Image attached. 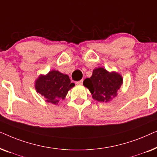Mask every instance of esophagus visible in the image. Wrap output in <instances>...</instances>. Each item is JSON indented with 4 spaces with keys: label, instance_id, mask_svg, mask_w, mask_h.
Returning <instances> with one entry per match:
<instances>
[{
    "label": "esophagus",
    "instance_id": "34e87169",
    "mask_svg": "<svg viewBox=\"0 0 157 157\" xmlns=\"http://www.w3.org/2000/svg\"><path fill=\"white\" fill-rule=\"evenodd\" d=\"M83 80L82 79V80H81V81H76V84H78V85H82L83 84Z\"/></svg>",
    "mask_w": 157,
    "mask_h": 157
}]
</instances>
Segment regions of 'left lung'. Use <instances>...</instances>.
Masks as SVG:
<instances>
[{
  "mask_svg": "<svg viewBox=\"0 0 157 157\" xmlns=\"http://www.w3.org/2000/svg\"><path fill=\"white\" fill-rule=\"evenodd\" d=\"M123 83L119 74L109 73L104 68H95L91 77L83 81V85L91 91L94 99L109 101L117 95V91Z\"/></svg>",
  "mask_w": 157,
  "mask_h": 157,
  "instance_id": "8db88e82",
  "label": "left lung"
}]
</instances>
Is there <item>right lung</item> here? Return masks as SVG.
Here are the masks:
<instances>
[{
    "label": "right lung",
    "mask_w": 157,
    "mask_h": 157,
    "mask_svg": "<svg viewBox=\"0 0 157 157\" xmlns=\"http://www.w3.org/2000/svg\"><path fill=\"white\" fill-rule=\"evenodd\" d=\"M67 75L53 70L46 76H40L36 81V89L46 98V101L57 104L64 99L68 91L74 86Z\"/></svg>",
    "instance_id": "1"
}]
</instances>
